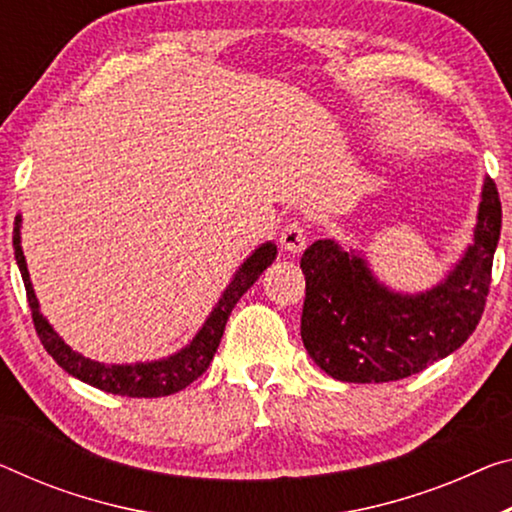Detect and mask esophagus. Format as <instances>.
<instances>
[{"mask_svg":"<svg viewBox=\"0 0 512 512\" xmlns=\"http://www.w3.org/2000/svg\"><path fill=\"white\" fill-rule=\"evenodd\" d=\"M279 242L283 249L290 251V254H300V251L306 247V226L300 222V219H293V222L283 226Z\"/></svg>","mask_w":512,"mask_h":512,"instance_id":"34e87169","label":"esophagus"}]
</instances>
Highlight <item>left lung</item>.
<instances>
[{"label": "left lung", "mask_w": 512, "mask_h": 512, "mask_svg": "<svg viewBox=\"0 0 512 512\" xmlns=\"http://www.w3.org/2000/svg\"><path fill=\"white\" fill-rule=\"evenodd\" d=\"M501 233L497 183L485 178L474 245L444 283L423 295H396L373 279L364 258L334 240L304 251L302 341L334 380L371 384L421 373L458 350L485 311Z\"/></svg>", "instance_id": "1"}]
</instances>
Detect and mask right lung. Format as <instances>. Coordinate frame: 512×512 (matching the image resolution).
I'll return each mask as SVG.
<instances>
[{
  "label": "right lung",
  "mask_w": 512,
  "mask_h": 512,
  "mask_svg": "<svg viewBox=\"0 0 512 512\" xmlns=\"http://www.w3.org/2000/svg\"><path fill=\"white\" fill-rule=\"evenodd\" d=\"M13 249H15V261H18L22 281H25L31 320H34L36 334L41 338L47 355H52V359L57 361L66 373L77 377V380L91 384V387H96L100 391L116 393V396H128V398L171 396V393L185 389L187 384H192L196 380V377L206 373V368L210 366V361L219 348V341H222L226 320H229L233 306L238 304L240 297L245 295L251 286H254V281L261 277L265 267L277 258V247L270 245V242L263 247H258L254 254L242 263L238 274H235L233 281L229 283V288L224 290L222 300L217 302L215 311L210 313L206 325L201 327V332L196 334L194 341L187 345L185 350H180L178 355L162 361H151V364L105 366V364H98V361H91L82 355H77L75 350H70L68 345L57 336V332L50 327V322L43 318V313L38 311V302H36L34 288H31L27 263L20 247V217H15Z\"/></svg>",
  "instance_id": "add662e5"
}]
</instances>
